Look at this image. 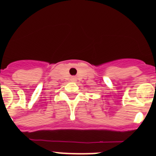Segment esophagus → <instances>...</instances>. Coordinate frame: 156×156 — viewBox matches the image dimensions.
I'll list each match as a JSON object with an SVG mask.
<instances>
[{
    "label": "esophagus",
    "mask_w": 156,
    "mask_h": 156,
    "mask_svg": "<svg viewBox=\"0 0 156 156\" xmlns=\"http://www.w3.org/2000/svg\"><path fill=\"white\" fill-rule=\"evenodd\" d=\"M71 80H72V81H76V77H73Z\"/></svg>",
    "instance_id": "34e87169"
}]
</instances>
